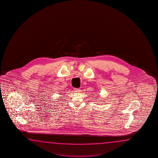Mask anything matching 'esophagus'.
I'll return each instance as SVG.
<instances>
[{
  "instance_id": "34e87169",
  "label": "esophagus",
  "mask_w": 158,
  "mask_h": 158,
  "mask_svg": "<svg viewBox=\"0 0 158 158\" xmlns=\"http://www.w3.org/2000/svg\"><path fill=\"white\" fill-rule=\"evenodd\" d=\"M74 91L75 92H76V93H78V92H80L81 90L79 88H74Z\"/></svg>"
}]
</instances>
